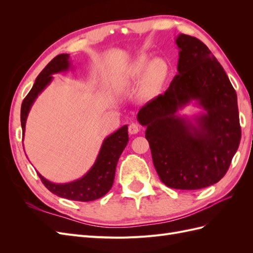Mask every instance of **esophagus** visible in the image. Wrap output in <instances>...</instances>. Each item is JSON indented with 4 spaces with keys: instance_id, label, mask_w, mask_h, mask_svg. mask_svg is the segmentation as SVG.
Returning <instances> with one entry per match:
<instances>
[{
    "instance_id": "34e87169",
    "label": "esophagus",
    "mask_w": 253,
    "mask_h": 253,
    "mask_svg": "<svg viewBox=\"0 0 253 253\" xmlns=\"http://www.w3.org/2000/svg\"><path fill=\"white\" fill-rule=\"evenodd\" d=\"M140 132V126L139 125L137 124H131L128 126V133L132 134V135H135V134H138Z\"/></svg>"
}]
</instances>
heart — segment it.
Wrapping results in <instances>:
<instances>
[{
  "label": "heart",
  "instance_id": "1",
  "mask_svg": "<svg viewBox=\"0 0 253 253\" xmlns=\"http://www.w3.org/2000/svg\"><path fill=\"white\" fill-rule=\"evenodd\" d=\"M167 74L168 65L163 59H153L149 62V65L147 64V60H139L132 74V81L141 83L147 78V87L149 90L153 91L162 85Z\"/></svg>",
  "mask_w": 253,
  "mask_h": 253
}]
</instances>
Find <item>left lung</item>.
I'll use <instances>...</instances> for the list:
<instances>
[{
    "label": "left lung",
    "instance_id": "left-lung-1",
    "mask_svg": "<svg viewBox=\"0 0 253 253\" xmlns=\"http://www.w3.org/2000/svg\"><path fill=\"white\" fill-rule=\"evenodd\" d=\"M177 74L164 95L137 115L156 172L166 186L198 190L224 177L239 149L241 126L236 93L223 66L206 45L180 34ZM195 105L202 112L179 111Z\"/></svg>",
    "mask_w": 253,
    "mask_h": 253
}]
</instances>
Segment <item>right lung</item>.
Wrapping results in <instances>:
<instances>
[{"label":"right lung","instance_id":"1","mask_svg":"<svg viewBox=\"0 0 253 253\" xmlns=\"http://www.w3.org/2000/svg\"><path fill=\"white\" fill-rule=\"evenodd\" d=\"M73 70L72 62L68 53H61L53 58L45 66L44 70L38 76L32 89L25 97L21 106V126L24 139L25 126L28 114L36 99L52 81V75L64 73ZM128 141L127 126H121L116 132L104 138L100 151L95 160L93 167L84 174L81 178L71 182L57 183L46 179L39 172H37L41 178L43 185L51 193L59 197L67 198L77 202H91L102 197L111 190L117 163L121 153L124 152ZM24 148V147H23Z\"/></svg>","mask_w":253,"mask_h":253}]
</instances>
